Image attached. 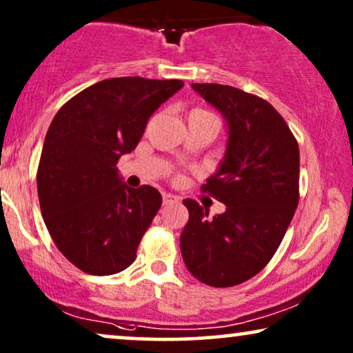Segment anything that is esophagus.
Wrapping results in <instances>:
<instances>
[{
	"instance_id": "esophagus-1",
	"label": "esophagus",
	"mask_w": 353,
	"mask_h": 353,
	"mask_svg": "<svg viewBox=\"0 0 353 353\" xmlns=\"http://www.w3.org/2000/svg\"><path fill=\"white\" fill-rule=\"evenodd\" d=\"M180 201V197L178 196H175V194H170V192H163L162 194V202L165 205H168V204H176V202Z\"/></svg>"
}]
</instances>
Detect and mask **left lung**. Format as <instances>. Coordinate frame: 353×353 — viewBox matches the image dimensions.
<instances>
[{
  "label": "left lung",
  "instance_id": "1",
  "mask_svg": "<svg viewBox=\"0 0 353 353\" xmlns=\"http://www.w3.org/2000/svg\"><path fill=\"white\" fill-rule=\"evenodd\" d=\"M191 88L226 122L225 156L202 191L223 202L209 219L192 199L180 248L186 268L214 288L248 281L276 252L299 204V146L276 109L228 85Z\"/></svg>",
  "mask_w": 353,
  "mask_h": 353
}]
</instances>
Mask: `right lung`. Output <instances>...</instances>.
<instances>
[{
  "label": "right lung",
  "mask_w": 353,
  "mask_h": 353,
  "mask_svg": "<svg viewBox=\"0 0 353 353\" xmlns=\"http://www.w3.org/2000/svg\"><path fill=\"white\" fill-rule=\"evenodd\" d=\"M181 80L119 77L74 96L54 115L37 173L41 215L77 268L108 276L128 268L162 204L156 188H128L117 161L138 146L148 120Z\"/></svg>",
  "instance_id": "right-lung-1"
}]
</instances>
